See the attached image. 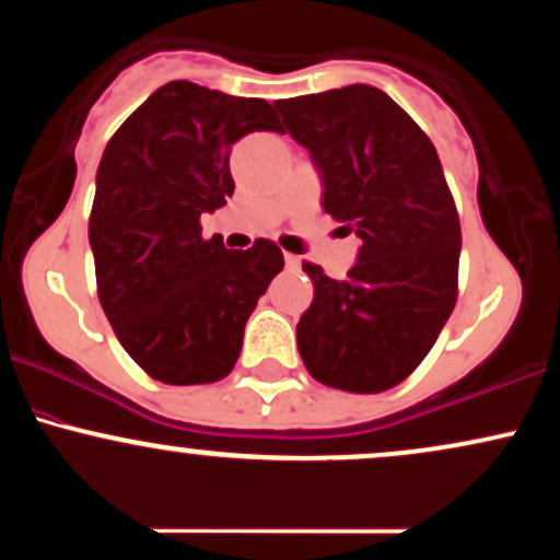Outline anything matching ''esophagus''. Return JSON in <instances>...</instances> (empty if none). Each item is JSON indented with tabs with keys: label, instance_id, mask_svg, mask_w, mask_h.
I'll list each match as a JSON object with an SVG mask.
<instances>
[{
	"label": "esophagus",
	"instance_id": "esophagus-1",
	"mask_svg": "<svg viewBox=\"0 0 560 560\" xmlns=\"http://www.w3.org/2000/svg\"><path fill=\"white\" fill-rule=\"evenodd\" d=\"M284 266H287V271H292V273H298L300 271V266H302V262H300V258H298V255H284Z\"/></svg>",
	"mask_w": 560,
	"mask_h": 560
}]
</instances>
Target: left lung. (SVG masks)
<instances>
[{
    "label": "left lung",
    "instance_id": "obj_1",
    "mask_svg": "<svg viewBox=\"0 0 560 560\" xmlns=\"http://www.w3.org/2000/svg\"><path fill=\"white\" fill-rule=\"evenodd\" d=\"M324 178V210L361 236L337 281L316 262L298 347L334 389L384 392L416 371L458 300L460 221L440 158L382 89L352 83L273 102Z\"/></svg>",
    "mask_w": 560,
    "mask_h": 560
}]
</instances>
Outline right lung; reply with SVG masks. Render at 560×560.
I'll return each instance as SVG.
<instances>
[{"mask_svg":"<svg viewBox=\"0 0 560 560\" xmlns=\"http://www.w3.org/2000/svg\"><path fill=\"white\" fill-rule=\"evenodd\" d=\"M279 131L266 100L191 81L160 86L107 141L89 215L96 294L128 355L163 384H213L284 255L271 240L226 249L199 215L234 195L231 144Z\"/></svg>","mask_w":560,"mask_h":560,"instance_id":"obj_1","label":"right lung"}]
</instances>
